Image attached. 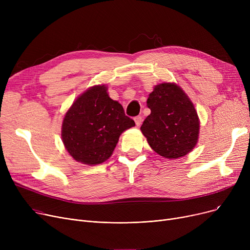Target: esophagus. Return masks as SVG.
I'll use <instances>...</instances> for the list:
<instances>
[{"label":"esophagus","mask_w":250,"mask_h":250,"mask_svg":"<svg viewBox=\"0 0 250 250\" xmlns=\"http://www.w3.org/2000/svg\"><path fill=\"white\" fill-rule=\"evenodd\" d=\"M134 121H135V123H136V125H137V126H140V125H142V122H143V118H142V116L138 115V116H136V117L134 118Z\"/></svg>","instance_id":"obj_1"}]
</instances>
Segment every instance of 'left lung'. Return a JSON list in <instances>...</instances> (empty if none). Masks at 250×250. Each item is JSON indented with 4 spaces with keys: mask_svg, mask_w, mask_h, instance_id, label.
Here are the masks:
<instances>
[{
    "mask_svg": "<svg viewBox=\"0 0 250 250\" xmlns=\"http://www.w3.org/2000/svg\"><path fill=\"white\" fill-rule=\"evenodd\" d=\"M151 113L141 130L150 147L167 159H178L195 147L200 118L185 91L175 83L156 85L147 99Z\"/></svg>",
    "mask_w": 250,
    "mask_h": 250,
    "instance_id": "left-lung-1",
    "label": "left lung"
}]
</instances>
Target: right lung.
Listing matches in <instances>:
<instances>
[{"instance_id":"obj_1","label":"right lung","mask_w":250,"mask_h":250,"mask_svg":"<svg viewBox=\"0 0 250 250\" xmlns=\"http://www.w3.org/2000/svg\"><path fill=\"white\" fill-rule=\"evenodd\" d=\"M135 126L121 103L112 100L105 85L90 87L65 112L62 141L77 162L97 165L112 155L120 136Z\"/></svg>"}]
</instances>
